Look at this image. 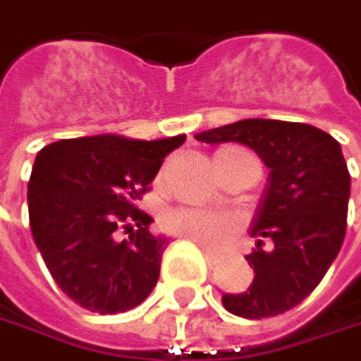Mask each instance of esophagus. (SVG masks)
<instances>
[{"mask_svg": "<svg viewBox=\"0 0 361 361\" xmlns=\"http://www.w3.org/2000/svg\"><path fill=\"white\" fill-rule=\"evenodd\" d=\"M196 244H198V242H196ZM198 246H200V250H202V252H204V256H207V260H209V262H214V260H216V258H219V256H216V254H214L213 250H209V247L204 246V244H198Z\"/></svg>", "mask_w": 361, "mask_h": 361, "instance_id": "esophagus-1", "label": "esophagus"}]
</instances>
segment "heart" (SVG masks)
<instances>
[{
	"label": "heart",
	"instance_id": "b5f03b06",
	"mask_svg": "<svg viewBox=\"0 0 361 361\" xmlns=\"http://www.w3.org/2000/svg\"><path fill=\"white\" fill-rule=\"evenodd\" d=\"M165 225L185 240L204 244L209 250H219L231 244L240 233L242 216L209 207H180L167 213Z\"/></svg>",
	"mask_w": 361,
	"mask_h": 361
}]
</instances>
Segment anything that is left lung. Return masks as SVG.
I'll return each instance as SVG.
<instances>
[{
	"label": "left lung",
	"mask_w": 361,
	"mask_h": 361,
	"mask_svg": "<svg viewBox=\"0 0 361 361\" xmlns=\"http://www.w3.org/2000/svg\"><path fill=\"white\" fill-rule=\"evenodd\" d=\"M207 145L240 142L271 169L256 211L247 254L254 281L242 293H225V310L269 318L306 300L337 258L347 227L351 178L341 145L298 121L240 119L194 136Z\"/></svg>",
	"instance_id": "obj_1"
}]
</instances>
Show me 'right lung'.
I'll list each match as a JSON object with an SVG mask.
<instances>
[{
  "instance_id": "right-lung-1",
  "label": "right lung",
  "mask_w": 361,
  "mask_h": 361,
  "mask_svg": "<svg viewBox=\"0 0 361 361\" xmlns=\"http://www.w3.org/2000/svg\"><path fill=\"white\" fill-rule=\"evenodd\" d=\"M183 140V134L150 142L103 134L39 150L28 181L32 240L78 306L117 314L150 295L167 240L148 231L152 219L136 202ZM117 228L130 233L128 240H114Z\"/></svg>"
}]
</instances>
